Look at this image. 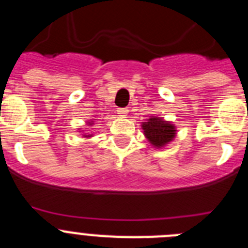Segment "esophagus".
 Here are the masks:
<instances>
[{"instance_id": "1", "label": "esophagus", "mask_w": 248, "mask_h": 248, "mask_svg": "<svg viewBox=\"0 0 248 248\" xmlns=\"http://www.w3.org/2000/svg\"><path fill=\"white\" fill-rule=\"evenodd\" d=\"M117 113L119 114V117L125 118L126 115H128L129 110H128V108H118V109H117Z\"/></svg>"}]
</instances>
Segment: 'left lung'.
<instances>
[{
  "label": "left lung",
  "instance_id": "obj_1",
  "mask_svg": "<svg viewBox=\"0 0 248 248\" xmlns=\"http://www.w3.org/2000/svg\"><path fill=\"white\" fill-rule=\"evenodd\" d=\"M141 129L144 130V137L155 149L165 148L175 139L177 133L175 124L155 115L141 122Z\"/></svg>",
  "mask_w": 248,
  "mask_h": 248
}]
</instances>
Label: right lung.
I'll list each match as a JSON object with an SVG mask.
<instances>
[{
  "instance_id": "1",
  "label": "right lung",
  "mask_w": 248,
  "mask_h": 248,
  "mask_svg": "<svg viewBox=\"0 0 248 248\" xmlns=\"http://www.w3.org/2000/svg\"><path fill=\"white\" fill-rule=\"evenodd\" d=\"M93 124H94V119H91V120H88V122L85 123V125H88V126H92ZM78 131H79V133H82L83 138H85V139H89V138L93 137V134H88V133H85V130H82V128L78 129Z\"/></svg>"
}]
</instances>
